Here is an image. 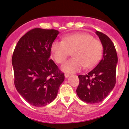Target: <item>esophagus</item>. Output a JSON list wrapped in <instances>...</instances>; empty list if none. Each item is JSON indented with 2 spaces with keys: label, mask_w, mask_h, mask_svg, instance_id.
<instances>
[{
  "label": "esophagus",
  "mask_w": 129,
  "mask_h": 129,
  "mask_svg": "<svg viewBox=\"0 0 129 129\" xmlns=\"http://www.w3.org/2000/svg\"><path fill=\"white\" fill-rule=\"evenodd\" d=\"M64 77H66V78H68V77H69V74H64Z\"/></svg>",
  "instance_id": "obj_1"
}]
</instances>
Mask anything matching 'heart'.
<instances>
[{"mask_svg": "<svg viewBox=\"0 0 129 129\" xmlns=\"http://www.w3.org/2000/svg\"><path fill=\"white\" fill-rule=\"evenodd\" d=\"M102 52V43L85 33L68 35L63 41H53L51 46L52 57L57 63H63L72 52L74 58L61 66L62 71L67 73L79 72L85 66L86 68L94 67L101 59Z\"/></svg>", "mask_w": 129, "mask_h": 129, "instance_id": "1", "label": "heart"}]
</instances>
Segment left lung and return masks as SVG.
Segmentation results:
<instances>
[{
    "label": "left lung",
    "instance_id": "obj_1",
    "mask_svg": "<svg viewBox=\"0 0 129 129\" xmlns=\"http://www.w3.org/2000/svg\"><path fill=\"white\" fill-rule=\"evenodd\" d=\"M103 46V57L94 69L86 75H79L77 94L82 101L89 104L102 102L116 83L118 56L113 43L106 35L96 31Z\"/></svg>",
    "mask_w": 129,
    "mask_h": 129
}]
</instances>
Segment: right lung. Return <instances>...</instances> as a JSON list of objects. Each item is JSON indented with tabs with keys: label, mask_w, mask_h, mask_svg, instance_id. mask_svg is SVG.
I'll use <instances>...</instances> for the list:
<instances>
[{
	"label": "right lung",
	"mask_w": 129,
	"mask_h": 129,
	"mask_svg": "<svg viewBox=\"0 0 129 129\" xmlns=\"http://www.w3.org/2000/svg\"><path fill=\"white\" fill-rule=\"evenodd\" d=\"M58 30L36 28L21 38L14 49L12 65L14 85L30 105L45 106L55 99L64 74L50 60Z\"/></svg>",
	"instance_id": "add662e5"
}]
</instances>
